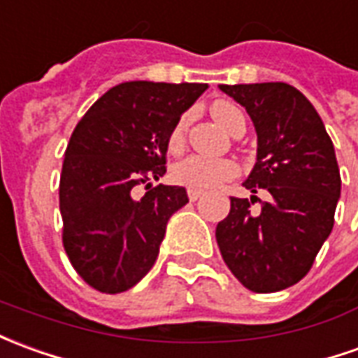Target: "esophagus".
<instances>
[{"mask_svg": "<svg viewBox=\"0 0 358 358\" xmlns=\"http://www.w3.org/2000/svg\"><path fill=\"white\" fill-rule=\"evenodd\" d=\"M201 196H203V192H201V189H192V187L187 189V197H189L192 201H196V199H199Z\"/></svg>", "mask_w": 358, "mask_h": 358, "instance_id": "obj_1", "label": "esophagus"}]
</instances>
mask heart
<instances>
[{"label": "heart", "mask_w": 358, "mask_h": 358, "mask_svg": "<svg viewBox=\"0 0 358 358\" xmlns=\"http://www.w3.org/2000/svg\"><path fill=\"white\" fill-rule=\"evenodd\" d=\"M211 114L217 120V124L224 127L229 134L240 120H244L242 112L236 106H232L231 102L224 101L215 102L211 106ZM186 126L187 116H182L171 129V134H169V149L171 151H178L184 145ZM236 172H238V166L231 159H209V157H201V155H189L172 166L171 176L180 186L192 187V189H209V187L219 186L224 180H231L232 176H236Z\"/></svg>", "instance_id": "b5f03b06"}]
</instances>
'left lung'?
Instances as JSON below:
<instances>
[{"label":"left lung","instance_id":"1","mask_svg":"<svg viewBox=\"0 0 358 358\" xmlns=\"http://www.w3.org/2000/svg\"><path fill=\"white\" fill-rule=\"evenodd\" d=\"M242 104L257 134V161L244 182L271 194L259 215L248 199L231 197L217 224L224 264L246 289L283 291L308 273L334 229L341 176L334 143L316 108L287 83L219 85ZM254 197V196H252Z\"/></svg>","mask_w":358,"mask_h":358}]
</instances>
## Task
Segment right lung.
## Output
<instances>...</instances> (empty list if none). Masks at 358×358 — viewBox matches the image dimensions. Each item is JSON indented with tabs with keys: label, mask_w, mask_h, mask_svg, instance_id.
<instances>
[{
	"label": "right lung",
	"mask_w": 358,
	"mask_h": 358,
	"mask_svg": "<svg viewBox=\"0 0 358 358\" xmlns=\"http://www.w3.org/2000/svg\"><path fill=\"white\" fill-rule=\"evenodd\" d=\"M205 89L207 83L116 85L75 126L59 178L62 238L92 289L124 292L155 266L166 222L187 194L151 180L166 172L169 134ZM136 185L148 189L141 198Z\"/></svg>",
	"instance_id": "1"
}]
</instances>
